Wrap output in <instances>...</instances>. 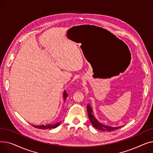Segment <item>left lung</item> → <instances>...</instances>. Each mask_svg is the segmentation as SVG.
Masks as SVG:
<instances>
[{
	"mask_svg": "<svg viewBox=\"0 0 153 153\" xmlns=\"http://www.w3.org/2000/svg\"><path fill=\"white\" fill-rule=\"evenodd\" d=\"M87 113H88V116H89V118L90 120V121L93 125L94 128H95L96 129H98L102 131H115L116 130L119 129V128H121L122 126H119V127H111L109 126H106V125H103V124L99 123L97 120L96 119L94 116L92 115V110L91 106L88 104L87 106Z\"/></svg>",
	"mask_w": 153,
	"mask_h": 153,
	"instance_id": "8db88e82",
	"label": "left lung"
}]
</instances>
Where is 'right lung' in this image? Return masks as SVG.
<instances>
[{
    "label": "right lung",
    "instance_id": "obj_1",
    "mask_svg": "<svg viewBox=\"0 0 153 153\" xmlns=\"http://www.w3.org/2000/svg\"><path fill=\"white\" fill-rule=\"evenodd\" d=\"M68 94L66 93V91L64 92V94H63V98H64V102H65L66 99V97H68ZM61 122H59V123H54V124H47L46 125H32V126L36 128H39V129H42V130H45V129H51V128H55L57 126H58L59 125V124L61 123Z\"/></svg>",
    "mask_w": 153,
    "mask_h": 153
}]
</instances>
